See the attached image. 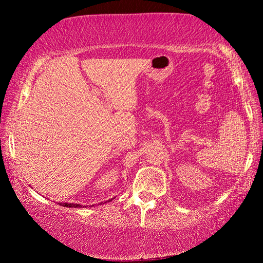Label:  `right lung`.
<instances>
[{"mask_svg":"<svg viewBox=\"0 0 263 263\" xmlns=\"http://www.w3.org/2000/svg\"><path fill=\"white\" fill-rule=\"evenodd\" d=\"M110 201V200H109ZM61 205H63V206H68V208H81L82 205H80V204H76V203H65V202H62V203H60ZM85 206V205H83Z\"/></svg>","mask_w":263,"mask_h":263,"instance_id":"add662e5","label":"right lung"}]
</instances>
